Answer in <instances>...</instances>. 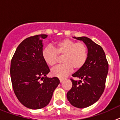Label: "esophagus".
<instances>
[{
  "label": "esophagus",
  "instance_id": "obj_1",
  "mask_svg": "<svg viewBox=\"0 0 120 120\" xmlns=\"http://www.w3.org/2000/svg\"><path fill=\"white\" fill-rule=\"evenodd\" d=\"M59 80H60V82H61V83H62V82H63V81H64V79H59Z\"/></svg>",
  "mask_w": 120,
  "mask_h": 120
}]
</instances>
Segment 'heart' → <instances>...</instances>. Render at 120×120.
<instances>
[{
	"label": "heart",
	"mask_w": 120,
	"mask_h": 120,
	"mask_svg": "<svg viewBox=\"0 0 120 120\" xmlns=\"http://www.w3.org/2000/svg\"><path fill=\"white\" fill-rule=\"evenodd\" d=\"M58 55H64V64L53 68L51 74L62 79L71 73L73 68L79 70L84 65L88 58V49L84 43H76L70 39L65 38L55 43L53 48L47 45L42 51L44 61L50 67L56 64Z\"/></svg>",
	"instance_id": "obj_1"
}]
</instances>
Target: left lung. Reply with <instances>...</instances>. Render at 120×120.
<instances>
[{
  "instance_id": "1",
  "label": "left lung",
  "mask_w": 120,
  "mask_h": 120,
  "mask_svg": "<svg viewBox=\"0 0 120 120\" xmlns=\"http://www.w3.org/2000/svg\"><path fill=\"white\" fill-rule=\"evenodd\" d=\"M73 38L82 41L86 45L88 58L84 65L72 75L80 80L71 79L73 85L67 97L73 106L85 108L95 103L102 95L108 73V63L100 45L88 37Z\"/></svg>"
}]
</instances>
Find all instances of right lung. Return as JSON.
<instances>
[{"instance_id":"1","label":"right lung","mask_w":120,"mask_h":120,"mask_svg":"<svg viewBox=\"0 0 120 120\" xmlns=\"http://www.w3.org/2000/svg\"><path fill=\"white\" fill-rule=\"evenodd\" d=\"M47 37V35L41 34L23 40L11 62V79L15 94L23 105L31 109L46 106L60 83L58 77L46 76L50 69L42 51L43 40Z\"/></svg>"}]
</instances>
